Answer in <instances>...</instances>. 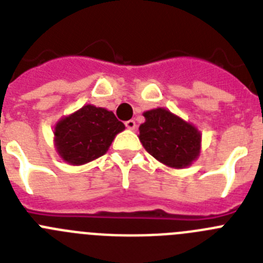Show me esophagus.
Instances as JSON below:
<instances>
[{"mask_svg":"<svg viewBox=\"0 0 263 263\" xmlns=\"http://www.w3.org/2000/svg\"><path fill=\"white\" fill-rule=\"evenodd\" d=\"M125 126L127 127V129L130 130H134L137 127V124L136 121L134 120H129V121H125Z\"/></svg>","mask_w":263,"mask_h":263,"instance_id":"esophagus-1","label":"esophagus"}]
</instances>
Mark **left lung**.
<instances>
[{
  "instance_id": "1",
  "label": "left lung",
  "mask_w": 263,
  "mask_h": 263,
  "mask_svg": "<svg viewBox=\"0 0 263 263\" xmlns=\"http://www.w3.org/2000/svg\"><path fill=\"white\" fill-rule=\"evenodd\" d=\"M146 121L139 126V141L146 152L166 166H190L200 153V133L166 109L143 113Z\"/></svg>"
}]
</instances>
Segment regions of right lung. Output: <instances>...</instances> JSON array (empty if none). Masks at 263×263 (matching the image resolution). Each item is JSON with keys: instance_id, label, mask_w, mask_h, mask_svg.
<instances>
[{"instance_id": "right-lung-1", "label": "right lung", "mask_w": 263, "mask_h": 263, "mask_svg": "<svg viewBox=\"0 0 263 263\" xmlns=\"http://www.w3.org/2000/svg\"><path fill=\"white\" fill-rule=\"evenodd\" d=\"M125 125L113 111L85 105L63 118L55 127L58 153L69 164H84L106 153Z\"/></svg>"}]
</instances>
